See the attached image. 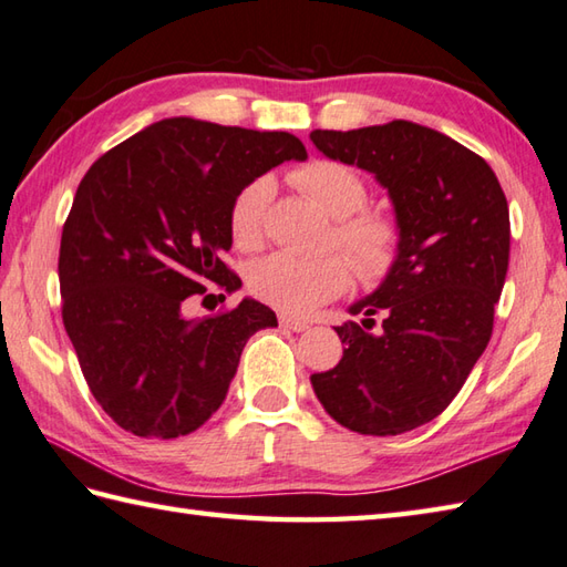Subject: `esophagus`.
<instances>
[{
	"label": "esophagus",
	"mask_w": 567,
	"mask_h": 567,
	"mask_svg": "<svg viewBox=\"0 0 567 567\" xmlns=\"http://www.w3.org/2000/svg\"><path fill=\"white\" fill-rule=\"evenodd\" d=\"M279 326H281L284 330H293V332H303V330H308V322H306V320L288 318V316H279Z\"/></svg>",
	"instance_id": "obj_1"
}]
</instances>
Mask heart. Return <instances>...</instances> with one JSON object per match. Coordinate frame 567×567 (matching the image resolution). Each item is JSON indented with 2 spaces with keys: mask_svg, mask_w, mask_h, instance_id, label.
<instances>
[{
  "mask_svg": "<svg viewBox=\"0 0 567 567\" xmlns=\"http://www.w3.org/2000/svg\"><path fill=\"white\" fill-rule=\"evenodd\" d=\"M291 178L322 210L338 219L334 241L348 254L357 276L364 284L386 279L401 251V225L386 213L364 210L369 188L360 173L340 161L318 158L298 168ZM271 193V178L259 176L249 181L233 200L229 235L239 249H257L264 241ZM350 264L340 257L306 259L288 251H276L254 264L249 288L264 303L286 313L303 316L348 291L352 281Z\"/></svg>",
  "mask_w": 567,
  "mask_h": 567,
  "instance_id": "obj_1",
  "label": "heart"
}]
</instances>
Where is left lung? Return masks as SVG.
I'll use <instances>...</instances> for the list:
<instances>
[{
    "label": "left lung",
    "mask_w": 567,
    "mask_h": 567,
    "mask_svg": "<svg viewBox=\"0 0 567 567\" xmlns=\"http://www.w3.org/2000/svg\"><path fill=\"white\" fill-rule=\"evenodd\" d=\"M310 138L328 158L374 173L401 225L394 269L350 306L362 322L334 328L342 360L310 384L344 429L413 431L450 406L492 338L509 269V205L487 161L429 126L394 120Z\"/></svg>",
    "instance_id": "8db88e82"
}]
</instances>
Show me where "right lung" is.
<instances>
[{
    "label": "right lung",
    "instance_id": "1",
    "mask_svg": "<svg viewBox=\"0 0 567 567\" xmlns=\"http://www.w3.org/2000/svg\"><path fill=\"white\" fill-rule=\"evenodd\" d=\"M306 156L288 132L171 117L110 148L80 181L58 257L63 326L120 429L161 441L198 431L223 406L247 340L279 326L251 298L207 318L183 310L210 286H241L223 261L237 193Z\"/></svg>",
    "mask_w": 567,
    "mask_h": 567
}]
</instances>
